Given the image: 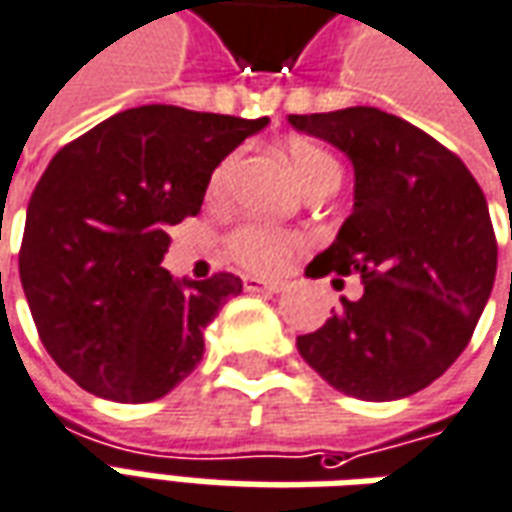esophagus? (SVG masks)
<instances>
[{
    "mask_svg": "<svg viewBox=\"0 0 512 512\" xmlns=\"http://www.w3.org/2000/svg\"><path fill=\"white\" fill-rule=\"evenodd\" d=\"M244 288L249 293H274L277 291V285H274V282H263V280H257V277H246Z\"/></svg>",
    "mask_w": 512,
    "mask_h": 512,
    "instance_id": "obj_1",
    "label": "esophagus"
}]
</instances>
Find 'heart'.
Segmentation results:
<instances>
[{"label":"heart","instance_id":"obj_1","mask_svg":"<svg viewBox=\"0 0 512 512\" xmlns=\"http://www.w3.org/2000/svg\"><path fill=\"white\" fill-rule=\"evenodd\" d=\"M288 157H291L293 171H296L299 182L305 185V191H310L318 182L341 180V169H338L335 157L324 146L310 144V141H291ZM235 163H238V155H227L216 166V171L210 174V182H207L210 194L224 191ZM293 244H296L293 235L271 230V227H263V224H246V227H238V230H232L227 235V252H230L232 260H238L241 266L252 268V271L280 268L285 263V257L291 255Z\"/></svg>","mask_w":512,"mask_h":512}]
</instances>
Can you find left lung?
I'll use <instances>...</instances> for the list:
<instances>
[{
    "label": "left lung",
    "mask_w": 512,
    "mask_h": 512,
    "mask_svg": "<svg viewBox=\"0 0 512 512\" xmlns=\"http://www.w3.org/2000/svg\"><path fill=\"white\" fill-rule=\"evenodd\" d=\"M288 121L355 166L352 216L305 274L363 280L360 299L343 296L324 327L296 338L299 355L366 402L427 388L466 349L491 296L496 235L482 188L455 152L377 107Z\"/></svg>",
    "instance_id": "8db88e82"
}]
</instances>
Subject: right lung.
Instances as JSON below:
<instances>
[{
	"instance_id": "right-lung-1",
	"label": "right lung",
	"mask_w": 512,
	"mask_h": 512,
	"mask_svg": "<svg viewBox=\"0 0 512 512\" xmlns=\"http://www.w3.org/2000/svg\"><path fill=\"white\" fill-rule=\"evenodd\" d=\"M268 119L174 105L121 110L66 144L27 205L19 274L41 343L80 388L152 402L205 355L235 274L174 280L169 227L202 210L210 174Z\"/></svg>"
}]
</instances>
